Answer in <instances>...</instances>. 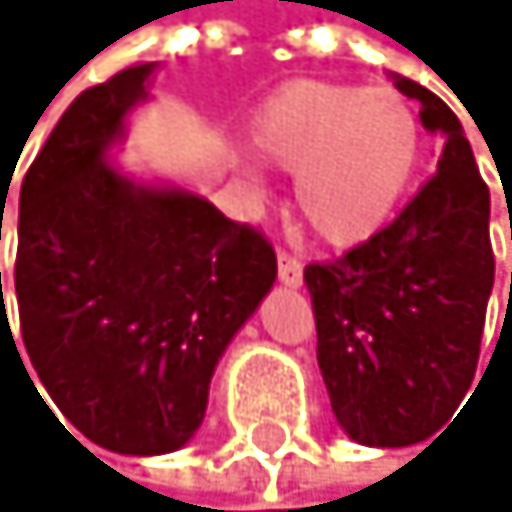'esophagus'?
<instances>
[{
	"label": "esophagus",
	"instance_id": "esophagus-1",
	"mask_svg": "<svg viewBox=\"0 0 512 512\" xmlns=\"http://www.w3.org/2000/svg\"><path fill=\"white\" fill-rule=\"evenodd\" d=\"M278 278L288 284V288H297L304 281V261L291 251H278Z\"/></svg>",
	"mask_w": 512,
	"mask_h": 512
}]
</instances>
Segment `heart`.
<instances>
[{
    "label": "heart",
    "instance_id": "obj_1",
    "mask_svg": "<svg viewBox=\"0 0 512 512\" xmlns=\"http://www.w3.org/2000/svg\"><path fill=\"white\" fill-rule=\"evenodd\" d=\"M264 161L297 175V211L317 238L351 248L394 215L420 161V118L394 88L301 78L251 122Z\"/></svg>",
    "mask_w": 512,
    "mask_h": 512
}]
</instances>
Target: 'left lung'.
Wrapping results in <instances>:
<instances>
[{"mask_svg": "<svg viewBox=\"0 0 512 512\" xmlns=\"http://www.w3.org/2000/svg\"><path fill=\"white\" fill-rule=\"evenodd\" d=\"M397 88L443 135L437 175L387 228L304 271L331 410L367 447H410L453 417L473 387L493 291L490 188L460 118L410 78Z\"/></svg>", "mask_w": 512, "mask_h": 512, "instance_id": "1", "label": "left lung"}]
</instances>
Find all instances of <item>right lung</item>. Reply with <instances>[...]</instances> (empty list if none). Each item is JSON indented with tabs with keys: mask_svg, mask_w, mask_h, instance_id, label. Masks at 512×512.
<instances>
[{
	"mask_svg": "<svg viewBox=\"0 0 512 512\" xmlns=\"http://www.w3.org/2000/svg\"><path fill=\"white\" fill-rule=\"evenodd\" d=\"M148 75L151 62L128 65L65 108L25 171L15 221V304L35 374L88 440L135 457L191 440L218 357L278 278L258 228L105 161ZM5 324L2 297L0 334L12 337Z\"/></svg>",
	"mask_w": 512,
	"mask_h": 512,
	"instance_id": "right-lung-1",
	"label": "right lung"
}]
</instances>
